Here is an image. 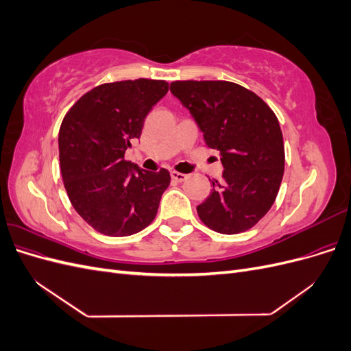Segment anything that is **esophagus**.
Returning a JSON list of instances; mask_svg holds the SVG:
<instances>
[{
    "instance_id": "obj_1",
    "label": "esophagus",
    "mask_w": 351,
    "mask_h": 351,
    "mask_svg": "<svg viewBox=\"0 0 351 351\" xmlns=\"http://www.w3.org/2000/svg\"><path fill=\"white\" fill-rule=\"evenodd\" d=\"M171 178L176 180V182H178V183H182L187 178V176L183 173H178V171H171Z\"/></svg>"
}]
</instances>
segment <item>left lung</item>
<instances>
[{
    "label": "left lung",
    "mask_w": 351,
    "mask_h": 351,
    "mask_svg": "<svg viewBox=\"0 0 351 351\" xmlns=\"http://www.w3.org/2000/svg\"><path fill=\"white\" fill-rule=\"evenodd\" d=\"M193 115L205 142L221 154L222 182L197 206L206 227L239 234L267 215L284 174V142L277 115L256 93L226 80H177L169 84Z\"/></svg>",
    "instance_id": "obj_1"
}]
</instances>
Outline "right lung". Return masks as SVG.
I'll use <instances>...</instances> for the list:
<instances>
[{
    "label": "right lung",
    "mask_w": 351,
    "mask_h": 351,
    "mask_svg": "<svg viewBox=\"0 0 351 351\" xmlns=\"http://www.w3.org/2000/svg\"><path fill=\"white\" fill-rule=\"evenodd\" d=\"M168 92L165 80L104 83L86 92L62 119L60 167L77 214L101 234H136L156 217L171 177L165 168L143 171L125 161L146 115Z\"/></svg>",
    "instance_id": "right-lung-1"
}]
</instances>
